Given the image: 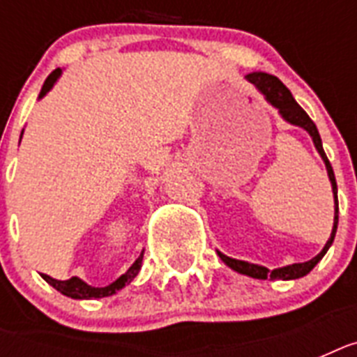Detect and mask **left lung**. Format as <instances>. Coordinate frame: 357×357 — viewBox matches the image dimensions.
Returning a JSON list of instances; mask_svg holds the SVG:
<instances>
[{"label":"left lung","instance_id":"obj_1","mask_svg":"<svg viewBox=\"0 0 357 357\" xmlns=\"http://www.w3.org/2000/svg\"><path fill=\"white\" fill-rule=\"evenodd\" d=\"M246 79L255 85V89L265 96V100L271 103L272 107L278 109V113L282 116L283 120L291 126H296V128H302L305 133L310 135L311 140H313V144H315V150L319 151V155L326 165V172L328 178H330V183H332V192H333V228L332 234H330V238L324 244V248L319 252V254L310 261H304V263H293V265H285L280 266V268H274V271H268L266 266L257 265V263H248V261H241V259H234V257H229V255L222 254V252H218V257L226 263V265L231 268V271L238 272V274H244V276L255 278V280H266V278H271V280H298V278H304L305 274H310L313 271V266L319 263V261L324 257L330 246H332L333 238H335V231H337V222H339V202H337V183H335V176H333V168L328 161L326 153H324V148H322V140L321 135H319V129L313 123V120L307 116L304 109L300 107L298 103L294 102L293 94L289 91L287 86L283 85L282 81L278 79L276 75L265 74V72H252V74L246 75Z\"/></svg>","mask_w":357,"mask_h":357}]
</instances>
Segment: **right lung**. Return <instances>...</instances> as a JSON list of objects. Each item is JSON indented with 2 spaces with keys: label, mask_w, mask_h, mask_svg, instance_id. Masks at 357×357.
Returning a JSON list of instances; mask_svg holds the SVG:
<instances>
[{
  "label": "right lung",
  "mask_w": 357,
  "mask_h": 357,
  "mask_svg": "<svg viewBox=\"0 0 357 357\" xmlns=\"http://www.w3.org/2000/svg\"><path fill=\"white\" fill-rule=\"evenodd\" d=\"M61 75H63V70L61 68L53 70L52 74L47 75V79L44 81V85H42L40 94H38V100H42V98L46 96L47 92L52 91ZM22 135H24V131H22ZM22 135H20V140H22ZM142 257H144V250L140 252V255L135 259L133 265L129 266L122 276L116 278L113 283H109V285H105V287H92V285H89V283L83 282V280L77 276L70 278V280H55V278L47 276V274H42V278H44V280H46L53 289H57L59 293L64 294V296H68V298H74V300L105 298V296H113V294L119 293L120 289L126 287L128 283L133 282L135 278H137V274L140 272V266H142Z\"/></svg>",
  "instance_id": "1"
}]
</instances>
